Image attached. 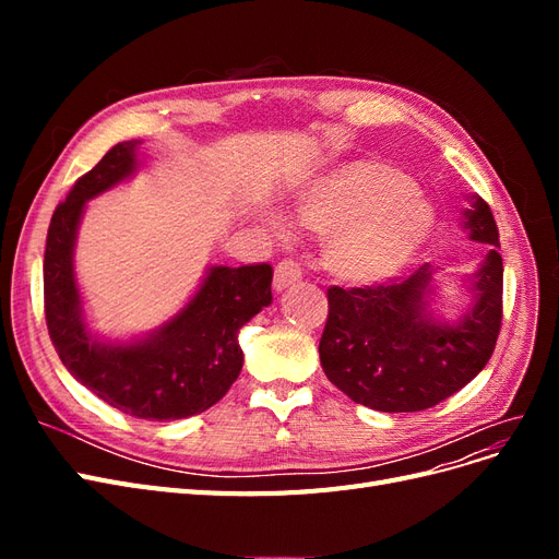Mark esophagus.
Instances as JSON below:
<instances>
[{"mask_svg":"<svg viewBox=\"0 0 559 559\" xmlns=\"http://www.w3.org/2000/svg\"><path fill=\"white\" fill-rule=\"evenodd\" d=\"M300 277H302V273H300L298 263H294V261H282V263L275 267V280H273L275 292L289 289V286H294V284L300 282Z\"/></svg>","mask_w":559,"mask_h":559,"instance_id":"obj_1","label":"esophagus"}]
</instances>
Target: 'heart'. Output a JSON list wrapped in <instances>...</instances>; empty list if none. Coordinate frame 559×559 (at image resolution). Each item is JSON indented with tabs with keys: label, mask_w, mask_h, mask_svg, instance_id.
<instances>
[{
	"label": "heart",
	"mask_w": 559,
	"mask_h": 559,
	"mask_svg": "<svg viewBox=\"0 0 559 559\" xmlns=\"http://www.w3.org/2000/svg\"><path fill=\"white\" fill-rule=\"evenodd\" d=\"M292 212L302 226L324 233V267L352 286L399 277L436 226L433 207L411 177L378 160L326 167L296 191ZM270 230L289 238L280 216L270 218Z\"/></svg>",
	"instance_id": "heart-1"
}]
</instances>
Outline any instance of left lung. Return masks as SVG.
<instances>
[{
    "instance_id": "left-lung-1",
    "label": "left lung",
    "mask_w": 559,
    "mask_h": 559,
    "mask_svg": "<svg viewBox=\"0 0 559 559\" xmlns=\"http://www.w3.org/2000/svg\"><path fill=\"white\" fill-rule=\"evenodd\" d=\"M468 202L462 228L487 253L462 277L471 302L456 319L431 310L438 267L429 263L403 282L329 289L319 359L354 403L380 413L427 411L460 392L492 357L503 294L499 230L483 198L468 195Z\"/></svg>"
}]
</instances>
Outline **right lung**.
<instances>
[{"label": "right lung", "instance_id": "obj_1", "mask_svg": "<svg viewBox=\"0 0 559 559\" xmlns=\"http://www.w3.org/2000/svg\"><path fill=\"white\" fill-rule=\"evenodd\" d=\"M140 140L109 148L60 202L44 251V308L64 368L95 396L126 415L154 421L205 413L242 370L238 333L273 302V267L210 265L189 302L130 341L91 331L74 270V247L88 200L128 181L142 167Z\"/></svg>", "mask_w": 559, "mask_h": 559}]
</instances>
